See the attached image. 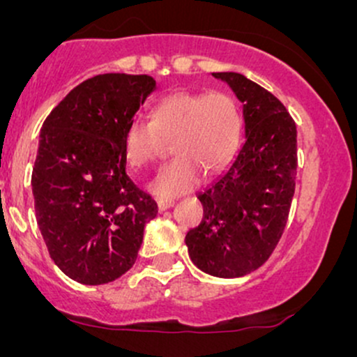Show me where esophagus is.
Returning a JSON list of instances; mask_svg holds the SVG:
<instances>
[{
  "label": "esophagus",
  "mask_w": 357,
  "mask_h": 357,
  "mask_svg": "<svg viewBox=\"0 0 357 357\" xmlns=\"http://www.w3.org/2000/svg\"><path fill=\"white\" fill-rule=\"evenodd\" d=\"M173 204H174L173 199H158V210L159 211L169 210V208L173 206Z\"/></svg>",
  "instance_id": "obj_1"
}]
</instances>
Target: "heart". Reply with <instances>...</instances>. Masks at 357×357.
Here are the masks:
<instances>
[{"label": "heart", "mask_w": 357, "mask_h": 357, "mask_svg": "<svg viewBox=\"0 0 357 357\" xmlns=\"http://www.w3.org/2000/svg\"><path fill=\"white\" fill-rule=\"evenodd\" d=\"M241 117L228 93L176 92L155 104L151 122L132 119L122 134V151L132 167L153 165L173 142L176 159L149 183V191L169 199L191 191L203 171L216 174L231 162L240 144Z\"/></svg>", "instance_id": "obj_1"}]
</instances>
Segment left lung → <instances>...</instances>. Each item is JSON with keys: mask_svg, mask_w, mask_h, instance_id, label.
Masks as SVG:
<instances>
[{"mask_svg": "<svg viewBox=\"0 0 357 357\" xmlns=\"http://www.w3.org/2000/svg\"><path fill=\"white\" fill-rule=\"evenodd\" d=\"M243 104L245 142L198 199L203 220L188 231L192 264L221 278L243 277L268 260L285 230L296 191L297 127L285 105L241 73L218 72Z\"/></svg>", "mask_w": 357, "mask_h": 357, "instance_id": "obj_1", "label": "left lung"}]
</instances>
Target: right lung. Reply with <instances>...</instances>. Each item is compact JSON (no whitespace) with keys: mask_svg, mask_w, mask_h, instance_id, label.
<instances>
[{"mask_svg":"<svg viewBox=\"0 0 357 357\" xmlns=\"http://www.w3.org/2000/svg\"><path fill=\"white\" fill-rule=\"evenodd\" d=\"M155 89L149 75L104 73L82 82L45 119L31 188L52 260L85 285L134 265L158 204L126 173L122 134Z\"/></svg>","mask_w":357,"mask_h":357,"instance_id":"add662e5","label":"right lung"}]
</instances>
